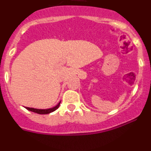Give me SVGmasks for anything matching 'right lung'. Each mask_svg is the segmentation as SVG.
<instances>
[{"label":"right lung","mask_w":151,"mask_h":151,"mask_svg":"<svg viewBox=\"0 0 151 151\" xmlns=\"http://www.w3.org/2000/svg\"><path fill=\"white\" fill-rule=\"evenodd\" d=\"M60 102L61 101H60L57 106H55L54 107L50 108V109H45V110H41V109H35V108H31V107H26V109H27V110H29V111H32V112H34V113H38V114H48V113H52V112L55 111L57 109H58V107L60 106Z\"/></svg>","instance_id":"obj_1"}]
</instances>
